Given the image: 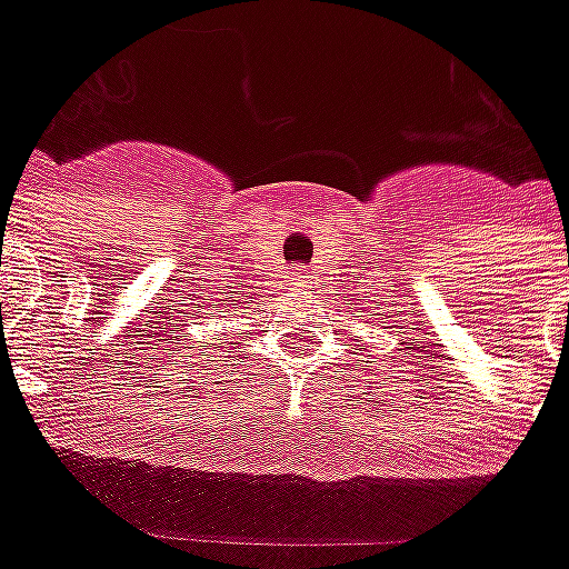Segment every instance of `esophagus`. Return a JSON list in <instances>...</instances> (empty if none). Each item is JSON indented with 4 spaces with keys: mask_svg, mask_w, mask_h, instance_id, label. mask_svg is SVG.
<instances>
[{
    "mask_svg": "<svg viewBox=\"0 0 569 569\" xmlns=\"http://www.w3.org/2000/svg\"><path fill=\"white\" fill-rule=\"evenodd\" d=\"M288 281L293 288H308V284H311V276L305 273V267H293L288 273Z\"/></svg>",
    "mask_w": 569,
    "mask_h": 569,
    "instance_id": "1",
    "label": "esophagus"
}]
</instances>
